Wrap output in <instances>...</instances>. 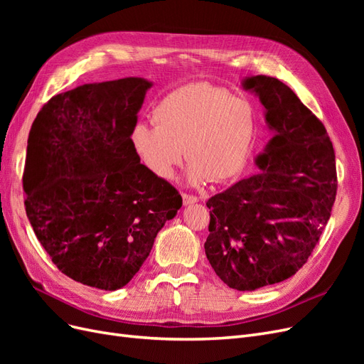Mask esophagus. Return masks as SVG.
Returning <instances> with one entry per match:
<instances>
[{"instance_id": "34e87169", "label": "esophagus", "mask_w": 364, "mask_h": 364, "mask_svg": "<svg viewBox=\"0 0 364 364\" xmlns=\"http://www.w3.org/2000/svg\"><path fill=\"white\" fill-rule=\"evenodd\" d=\"M182 199H183V205H191V203L199 202V199H197V196L186 194V193H183V194H182Z\"/></svg>"}]
</instances>
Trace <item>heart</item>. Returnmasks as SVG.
Masks as SVG:
<instances>
[{
	"mask_svg": "<svg viewBox=\"0 0 364 364\" xmlns=\"http://www.w3.org/2000/svg\"><path fill=\"white\" fill-rule=\"evenodd\" d=\"M151 118L155 126L136 124L130 139L142 165L159 179L173 178L185 153L190 158L188 181L194 185L211 178L223 182L246 165L255 112L247 100L222 86L183 85L162 98Z\"/></svg>",
	"mask_w": 364,
	"mask_h": 364,
	"instance_id": "obj_1",
	"label": "heart"
}]
</instances>
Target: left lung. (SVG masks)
I'll return each mask as SVG.
<instances>
[{"label": "left lung", "mask_w": 364, "mask_h": 364, "mask_svg": "<svg viewBox=\"0 0 364 364\" xmlns=\"http://www.w3.org/2000/svg\"><path fill=\"white\" fill-rule=\"evenodd\" d=\"M274 136L257 158L259 173L206 202L205 253L217 277L238 291L289 279L308 261L331 217L336 155L326 129L290 87L249 77Z\"/></svg>", "instance_id": "8db88e82"}]
</instances>
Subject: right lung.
Masks as SVG:
<instances>
[{
  "label": "right lung",
  "instance_id": "obj_1",
  "mask_svg": "<svg viewBox=\"0 0 364 364\" xmlns=\"http://www.w3.org/2000/svg\"><path fill=\"white\" fill-rule=\"evenodd\" d=\"M150 86L139 77L79 86L51 97L30 129V225L56 267L90 287H124L182 206L179 191L132 146Z\"/></svg>",
  "mask_w": 364,
  "mask_h": 364
}]
</instances>
